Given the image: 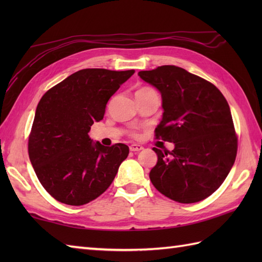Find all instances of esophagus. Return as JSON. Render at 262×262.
Listing matches in <instances>:
<instances>
[{
  "mask_svg": "<svg viewBox=\"0 0 262 262\" xmlns=\"http://www.w3.org/2000/svg\"><path fill=\"white\" fill-rule=\"evenodd\" d=\"M143 148L144 147L142 145H140V144H132V145L129 146V149L132 152H140Z\"/></svg>",
  "mask_w": 262,
  "mask_h": 262,
  "instance_id": "obj_1",
  "label": "esophagus"
}]
</instances>
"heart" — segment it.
I'll return each instance as SVG.
<instances>
[{"label":"heart","mask_w":262,"mask_h":262,"mask_svg":"<svg viewBox=\"0 0 262 262\" xmlns=\"http://www.w3.org/2000/svg\"><path fill=\"white\" fill-rule=\"evenodd\" d=\"M149 91H153V90H151V89L148 88H142L140 90H137L136 93H144V92H149Z\"/></svg>","instance_id":"1"}]
</instances>
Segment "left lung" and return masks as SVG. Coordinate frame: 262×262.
<instances>
[{
    "mask_svg": "<svg viewBox=\"0 0 262 262\" xmlns=\"http://www.w3.org/2000/svg\"><path fill=\"white\" fill-rule=\"evenodd\" d=\"M142 80L162 97L163 115L155 136L174 144L171 152L153 147V186L182 204L197 203L224 182L236 158L237 137L222 92L210 82L174 65L141 71Z\"/></svg>",
    "mask_w": 262,
    "mask_h": 262,
    "instance_id": "8db88e82",
    "label": "left lung"
}]
</instances>
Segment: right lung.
I'll return each mask as SVG.
<instances>
[{
  "mask_svg": "<svg viewBox=\"0 0 262 262\" xmlns=\"http://www.w3.org/2000/svg\"><path fill=\"white\" fill-rule=\"evenodd\" d=\"M135 73L85 69L43 94L28 142L30 162L46 191L58 202L81 206L103 193L129 153L125 144L103 146L89 132L104 116L108 100Z\"/></svg>",
  "mask_w": 262,
  "mask_h": 262,
  "instance_id": "add662e5",
  "label": "right lung"
}]
</instances>
